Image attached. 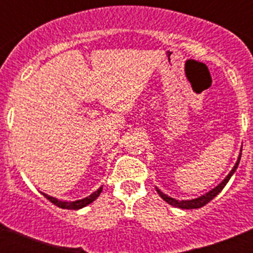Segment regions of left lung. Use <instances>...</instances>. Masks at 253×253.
I'll return each instance as SVG.
<instances>
[{
  "instance_id": "1",
  "label": "left lung",
  "mask_w": 253,
  "mask_h": 253,
  "mask_svg": "<svg viewBox=\"0 0 253 253\" xmlns=\"http://www.w3.org/2000/svg\"><path fill=\"white\" fill-rule=\"evenodd\" d=\"M241 154H242V148H241V152H240V156H238V160H237L236 165L233 166V169H231V172L228 173L227 177L224 178V180L220 182L219 185H216L214 189H211L210 191H208L207 194H204V195L199 196V198H195V199H190V200H177V199H173L171 198V196L166 195V194H163L162 191H161L158 187H156V190H157L158 195L161 196V198L165 200L166 203H169V205H172V207L175 208H180V209H198V208H202L204 207L205 204H208V203L210 202V200H213L214 198H215L216 195H218L220 191H222L223 189H224V186L227 185V182L229 181V178L233 176V173L236 172L237 167H238V165H240V160H241Z\"/></svg>"
}]
</instances>
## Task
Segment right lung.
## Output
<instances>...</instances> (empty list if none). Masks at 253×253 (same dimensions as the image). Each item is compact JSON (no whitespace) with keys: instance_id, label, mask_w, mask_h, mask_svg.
Segmentation results:
<instances>
[{"instance_id":"add662e5","label":"right lung","mask_w":253,"mask_h":253,"mask_svg":"<svg viewBox=\"0 0 253 253\" xmlns=\"http://www.w3.org/2000/svg\"><path fill=\"white\" fill-rule=\"evenodd\" d=\"M102 191V186L99 187V189L96 190L95 193H92L91 195H88L87 198L81 199V200H76V202H62V200H58V199L53 198V196H49L46 194L42 193L46 199H48L49 202H51L54 205H57L58 208H62V209H71V210H78L82 209V208L87 207L88 204H91L92 202H95L96 199L100 196V193Z\"/></svg>"}]
</instances>
